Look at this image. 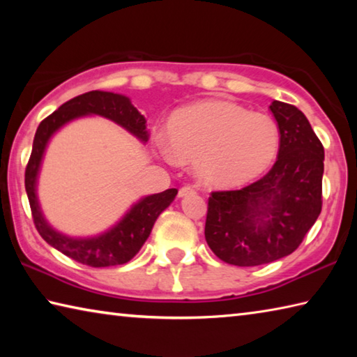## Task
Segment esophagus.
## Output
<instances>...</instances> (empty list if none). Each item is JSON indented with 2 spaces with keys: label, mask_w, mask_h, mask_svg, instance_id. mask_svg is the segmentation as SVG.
I'll return each instance as SVG.
<instances>
[{
  "label": "esophagus",
  "mask_w": 357,
  "mask_h": 357,
  "mask_svg": "<svg viewBox=\"0 0 357 357\" xmlns=\"http://www.w3.org/2000/svg\"><path fill=\"white\" fill-rule=\"evenodd\" d=\"M190 193H195V189H193L192 185H184V187H181V189H179L178 195L179 197H187V195H190Z\"/></svg>",
  "instance_id": "1"
}]
</instances>
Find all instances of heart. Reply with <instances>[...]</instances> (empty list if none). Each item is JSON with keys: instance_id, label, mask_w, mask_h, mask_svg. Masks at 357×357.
<instances>
[{"instance_id": "heart-1", "label": "heart", "mask_w": 357, "mask_h": 357, "mask_svg": "<svg viewBox=\"0 0 357 357\" xmlns=\"http://www.w3.org/2000/svg\"><path fill=\"white\" fill-rule=\"evenodd\" d=\"M280 146L279 128L261 113L228 100H203L168 121L167 155L193 162L203 183L239 187L261 176Z\"/></svg>"}]
</instances>
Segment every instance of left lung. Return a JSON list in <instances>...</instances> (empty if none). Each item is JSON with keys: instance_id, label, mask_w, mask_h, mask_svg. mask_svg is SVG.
I'll return each mask as SVG.
<instances>
[{"instance_id": "obj_1", "label": "left lung", "mask_w": 357, "mask_h": 357, "mask_svg": "<svg viewBox=\"0 0 357 357\" xmlns=\"http://www.w3.org/2000/svg\"><path fill=\"white\" fill-rule=\"evenodd\" d=\"M280 132L274 167L241 190L213 192L204 238L222 261L259 266L293 253L321 213L324 149L294 105H269Z\"/></svg>"}]
</instances>
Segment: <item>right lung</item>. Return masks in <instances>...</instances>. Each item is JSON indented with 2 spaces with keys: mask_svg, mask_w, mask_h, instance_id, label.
Listing matches in <instances>:
<instances>
[{
  "mask_svg": "<svg viewBox=\"0 0 357 357\" xmlns=\"http://www.w3.org/2000/svg\"><path fill=\"white\" fill-rule=\"evenodd\" d=\"M102 116L113 121L124 128L142 143H146L149 134L146 130V119L132 105L128 96L89 91L70 99L47 116L36 130L31 157H29L25 172V189L31 206L34 225L44 241L55 247L64 255L82 264L93 268L124 264L134 258L142 249L144 241L149 238L154 222L162 211L170 206L176 197V189L143 197L126 213L121 220L114 223L107 231L91 238H72L56 231L42 214L38 198V178L44 159L47 144L56 132L70 121L83 116Z\"/></svg>",
  "mask_w": 357,
  "mask_h": 357,
  "instance_id": "right-lung-1",
  "label": "right lung"
}]
</instances>
